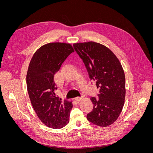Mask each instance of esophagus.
Returning <instances> with one entry per match:
<instances>
[{"instance_id": "1", "label": "esophagus", "mask_w": 153, "mask_h": 153, "mask_svg": "<svg viewBox=\"0 0 153 153\" xmlns=\"http://www.w3.org/2000/svg\"><path fill=\"white\" fill-rule=\"evenodd\" d=\"M75 100H76V102H80V101L82 100V98H80V97H77V98H76Z\"/></svg>"}]
</instances>
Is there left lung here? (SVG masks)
<instances>
[{
    "label": "left lung",
    "mask_w": 153,
    "mask_h": 153,
    "mask_svg": "<svg viewBox=\"0 0 153 153\" xmlns=\"http://www.w3.org/2000/svg\"><path fill=\"white\" fill-rule=\"evenodd\" d=\"M73 46L90 79L96 81L100 88L99 99L90 98L93 108L87 118L97 126H108L117 120L124 104L126 81L121 64L112 51L100 43L88 41Z\"/></svg>",
    "instance_id": "obj_1"
}]
</instances>
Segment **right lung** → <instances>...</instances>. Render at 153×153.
I'll use <instances>...</instances> for the list:
<instances>
[{
  "label": "right lung",
  "mask_w": 153,
  "mask_h": 153,
  "mask_svg": "<svg viewBox=\"0 0 153 153\" xmlns=\"http://www.w3.org/2000/svg\"><path fill=\"white\" fill-rule=\"evenodd\" d=\"M74 50L71 44L50 43L33 54L26 76L27 91L35 112L43 124L60 129L69 121L72 102H62L55 94L57 87L54 75Z\"/></svg>",
  "instance_id": "obj_1"
}]
</instances>
